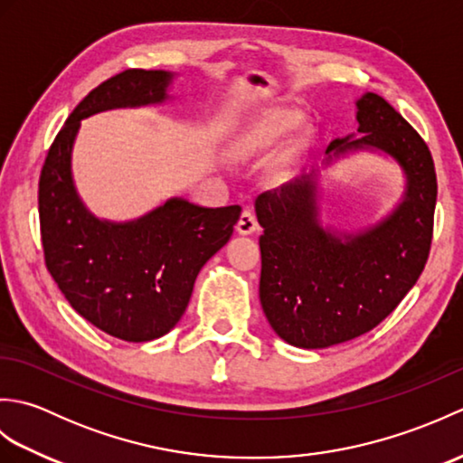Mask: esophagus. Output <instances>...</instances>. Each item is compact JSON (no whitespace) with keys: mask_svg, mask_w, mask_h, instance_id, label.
Masks as SVG:
<instances>
[{"mask_svg":"<svg viewBox=\"0 0 463 463\" xmlns=\"http://www.w3.org/2000/svg\"><path fill=\"white\" fill-rule=\"evenodd\" d=\"M257 231H259L257 216H254L252 211H242L241 219H239V222H237V232H239V234H244V237H247V234H252V232H257Z\"/></svg>","mask_w":463,"mask_h":463,"instance_id":"esophagus-1","label":"esophagus"}]
</instances>
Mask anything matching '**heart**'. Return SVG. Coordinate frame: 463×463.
I'll list each match as a JSON object with an SVG mask.
<instances>
[{
	"label": "heart",
	"mask_w": 463,
	"mask_h": 463,
	"mask_svg": "<svg viewBox=\"0 0 463 463\" xmlns=\"http://www.w3.org/2000/svg\"><path fill=\"white\" fill-rule=\"evenodd\" d=\"M297 121L298 117L290 111L269 115L267 119L252 125L249 131H244L239 137V141L234 143V155L241 156V159H250V156L262 155L264 151L272 149L280 137L287 135L288 129L297 125Z\"/></svg>",
	"instance_id": "heart-1"
}]
</instances>
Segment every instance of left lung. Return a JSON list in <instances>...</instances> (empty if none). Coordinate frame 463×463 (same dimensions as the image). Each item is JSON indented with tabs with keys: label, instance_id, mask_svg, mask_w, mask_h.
Instances as JSON below:
<instances>
[{
	"label": "left lung",
	"instance_id": "8db88e82",
	"mask_svg": "<svg viewBox=\"0 0 463 463\" xmlns=\"http://www.w3.org/2000/svg\"><path fill=\"white\" fill-rule=\"evenodd\" d=\"M356 133L334 139L322 166L370 151L390 156L406 179L400 203L356 232L322 224L318 173L259 194L260 304L272 330L317 350L370 332L394 310L426 267L438 196L428 145L386 99L364 93Z\"/></svg>",
	"mask_w": 463,
	"mask_h": 463
}]
</instances>
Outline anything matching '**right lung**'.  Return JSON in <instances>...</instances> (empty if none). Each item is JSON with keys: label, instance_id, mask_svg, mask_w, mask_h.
Segmentation results:
<instances>
[{"label": "right lung", "instance_id": "right-lung-1", "mask_svg": "<svg viewBox=\"0 0 463 463\" xmlns=\"http://www.w3.org/2000/svg\"><path fill=\"white\" fill-rule=\"evenodd\" d=\"M171 71H127L103 81L67 117L39 176V224L47 270L71 308L125 342H149L176 326L196 274L229 242L241 206L206 209L181 196L139 219L95 216L73 181V145L81 121L125 107L163 105Z\"/></svg>", "mask_w": 463, "mask_h": 463}]
</instances>
